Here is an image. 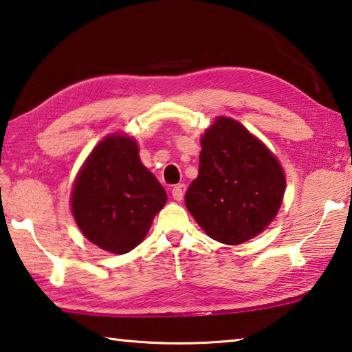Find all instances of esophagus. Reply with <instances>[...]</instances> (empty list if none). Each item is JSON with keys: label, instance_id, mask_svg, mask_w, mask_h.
I'll return each mask as SVG.
<instances>
[{"label": "esophagus", "instance_id": "esophagus-1", "mask_svg": "<svg viewBox=\"0 0 352 352\" xmlns=\"http://www.w3.org/2000/svg\"><path fill=\"white\" fill-rule=\"evenodd\" d=\"M171 196H173V199H175V201H182V198H184L182 187H181V186L173 187V188H171Z\"/></svg>", "mask_w": 352, "mask_h": 352}]
</instances>
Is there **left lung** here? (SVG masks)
Wrapping results in <instances>:
<instances>
[{
	"label": "left lung",
	"mask_w": 352,
	"mask_h": 352,
	"mask_svg": "<svg viewBox=\"0 0 352 352\" xmlns=\"http://www.w3.org/2000/svg\"><path fill=\"white\" fill-rule=\"evenodd\" d=\"M201 146L198 177L186 193L187 210L223 244L260 235L278 213L286 190L278 159L230 117H218Z\"/></svg>",
	"instance_id": "8db88e82"
}]
</instances>
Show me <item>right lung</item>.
Returning a JSON list of instances; mask_svg holds the SVG:
<instances>
[{
  "mask_svg": "<svg viewBox=\"0 0 352 352\" xmlns=\"http://www.w3.org/2000/svg\"><path fill=\"white\" fill-rule=\"evenodd\" d=\"M165 202L164 187L140 162L138 142L123 134L98 142L71 193L78 229L92 244L117 255L142 243Z\"/></svg>",
  "mask_w": 352,
  "mask_h": 352,
  "instance_id": "right-lung-1",
  "label": "right lung"
}]
</instances>
